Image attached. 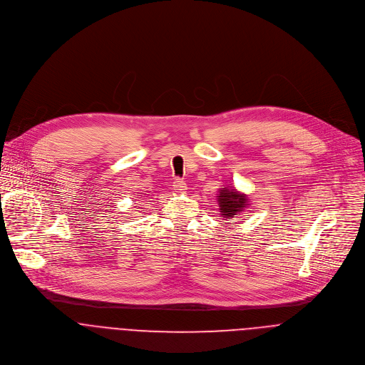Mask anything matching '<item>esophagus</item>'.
I'll return each instance as SVG.
<instances>
[{
    "label": "esophagus",
    "mask_w": 365,
    "mask_h": 365,
    "mask_svg": "<svg viewBox=\"0 0 365 365\" xmlns=\"http://www.w3.org/2000/svg\"><path fill=\"white\" fill-rule=\"evenodd\" d=\"M173 187H174V190L178 191V192H184V191L187 190V184H185V181L181 180V178H175Z\"/></svg>",
    "instance_id": "obj_1"
}]
</instances>
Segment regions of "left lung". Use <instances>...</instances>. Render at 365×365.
<instances>
[{"label":"left lung","instance_id":"8db88e82","mask_svg":"<svg viewBox=\"0 0 365 365\" xmlns=\"http://www.w3.org/2000/svg\"><path fill=\"white\" fill-rule=\"evenodd\" d=\"M217 198L218 210H220L223 220H229V218L233 220V218L242 215V211H245V208H247L249 205L247 195L239 192L236 188H220L218 190Z\"/></svg>","mask_w":365,"mask_h":365}]
</instances>
